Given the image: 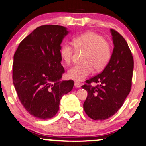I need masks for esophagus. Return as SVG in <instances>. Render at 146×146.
<instances>
[{
  "instance_id": "34e87169",
  "label": "esophagus",
  "mask_w": 146,
  "mask_h": 146,
  "mask_svg": "<svg viewBox=\"0 0 146 146\" xmlns=\"http://www.w3.org/2000/svg\"><path fill=\"white\" fill-rule=\"evenodd\" d=\"M74 86H75V87L76 88H79L80 87V84L78 83V82H75V84H74Z\"/></svg>"
}]
</instances>
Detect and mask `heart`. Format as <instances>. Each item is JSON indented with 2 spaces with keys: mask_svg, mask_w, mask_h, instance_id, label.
Instances as JSON below:
<instances>
[{
  "mask_svg": "<svg viewBox=\"0 0 146 146\" xmlns=\"http://www.w3.org/2000/svg\"><path fill=\"white\" fill-rule=\"evenodd\" d=\"M76 49L86 51L83 56L84 64L76 65L68 72V77L73 80L81 82L93 73V69L100 71L104 69L110 60L112 49L110 43L104 40L102 35L94 31H87L75 36L73 40ZM74 48L65 43L62 45L60 55L66 64L72 61Z\"/></svg>",
  "mask_w": 146,
  "mask_h": 146,
  "instance_id": "1",
  "label": "heart"
}]
</instances>
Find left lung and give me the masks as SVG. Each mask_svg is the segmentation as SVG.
I'll use <instances>...</instances> for the list:
<instances>
[{
    "label": "left lung",
    "mask_w": 146,
    "mask_h": 146,
    "mask_svg": "<svg viewBox=\"0 0 146 146\" xmlns=\"http://www.w3.org/2000/svg\"><path fill=\"white\" fill-rule=\"evenodd\" d=\"M114 44L111 57L102 73L89 79L82 86L88 91L83 107L89 117L104 120L114 115L122 107L132 85L134 61L127 42L111 29ZM92 82L99 84L95 87Z\"/></svg>",
    "instance_id": "1"
}]
</instances>
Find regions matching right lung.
<instances>
[{
  "mask_svg": "<svg viewBox=\"0 0 146 146\" xmlns=\"http://www.w3.org/2000/svg\"><path fill=\"white\" fill-rule=\"evenodd\" d=\"M68 33L62 26H39L21 42L14 54L15 88L26 110L37 118L55 117L62 97L73 88V80L60 81L64 73L60 45Z\"/></svg>",
  "mask_w": 146,
  "mask_h": 146,
  "instance_id": "add662e5",
  "label": "right lung"
}]
</instances>
